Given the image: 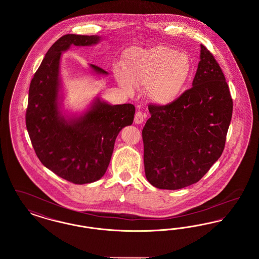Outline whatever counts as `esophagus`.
Here are the masks:
<instances>
[{"label":"esophagus","instance_id":"1","mask_svg":"<svg viewBox=\"0 0 259 259\" xmlns=\"http://www.w3.org/2000/svg\"><path fill=\"white\" fill-rule=\"evenodd\" d=\"M145 114L142 112V111H137L135 114V118H134V121L136 124L143 123V121L145 120Z\"/></svg>","mask_w":259,"mask_h":259}]
</instances>
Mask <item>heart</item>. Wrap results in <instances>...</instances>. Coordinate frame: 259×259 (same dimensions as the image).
Wrapping results in <instances>:
<instances>
[{"mask_svg":"<svg viewBox=\"0 0 259 259\" xmlns=\"http://www.w3.org/2000/svg\"><path fill=\"white\" fill-rule=\"evenodd\" d=\"M191 73V62L183 52L158 46L150 50H134L116 70L118 83L127 92L136 87H147L148 98L157 105L167 106L181 95Z\"/></svg>","mask_w":259,"mask_h":259,"instance_id":"1","label":"heart"}]
</instances>
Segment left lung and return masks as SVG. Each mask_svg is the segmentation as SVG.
I'll list each match as a JSON object with an SVG mask.
<instances>
[{"instance_id": "obj_1", "label": "left lung", "mask_w": 259, "mask_h": 259, "mask_svg": "<svg viewBox=\"0 0 259 259\" xmlns=\"http://www.w3.org/2000/svg\"><path fill=\"white\" fill-rule=\"evenodd\" d=\"M148 111L142 134L149 184L175 190L199 182L222 154L233 111L222 68L206 47L201 45L192 87Z\"/></svg>"}]
</instances>
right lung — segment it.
Returning a JSON list of instances; mask_svg holds the SVG:
<instances>
[{"label": "right lung", "instance_id": "add662e5", "mask_svg": "<svg viewBox=\"0 0 259 259\" xmlns=\"http://www.w3.org/2000/svg\"><path fill=\"white\" fill-rule=\"evenodd\" d=\"M99 36L68 34L57 39L47 52L31 80L26 127L37 158L50 171L75 185L94 183L107 171L121 129L134 120L132 104L110 105L96 98L78 116L60 111V59L71 46L87 47ZM98 74H108L90 64Z\"/></svg>", "mask_w": 259, "mask_h": 259}]
</instances>
